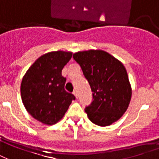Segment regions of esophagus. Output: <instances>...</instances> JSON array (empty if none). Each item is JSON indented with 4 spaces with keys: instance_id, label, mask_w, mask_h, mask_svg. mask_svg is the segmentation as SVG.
<instances>
[{
    "instance_id": "34e87169",
    "label": "esophagus",
    "mask_w": 159,
    "mask_h": 159,
    "mask_svg": "<svg viewBox=\"0 0 159 159\" xmlns=\"http://www.w3.org/2000/svg\"><path fill=\"white\" fill-rule=\"evenodd\" d=\"M73 94H74V95H75V96L76 98L78 97V94H77V91H76V90H74V92H73Z\"/></svg>"
}]
</instances>
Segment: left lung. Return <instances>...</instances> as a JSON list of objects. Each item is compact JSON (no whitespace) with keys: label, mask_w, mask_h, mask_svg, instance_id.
I'll return each instance as SVG.
<instances>
[{"label":"left lung","mask_w":159,"mask_h":159,"mask_svg":"<svg viewBox=\"0 0 159 159\" xmlns=\"http://www.w3.org/2000/svg\"><path fill=\"white\" fill-rule=\"evenodd\" d=\"M93 92V101L85 108L95 125L107 126L120 119L128 108L132 86L125 66L109 52L89 49L74 53Z\"/></svg>","instance_id":"left-lung-1"}]
</instances>
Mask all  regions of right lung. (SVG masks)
<instances>
[{"label": "right lung", "instance_id": "add662e5", "mask_svg": "<svg viewBox=\"0 0 159 159\" xmlns=\"http://www.w3.org/2000/svg\"><path fill=\"white\" fill-rule=\"evenodd\" d=\"M72 52L52 51L39 57L23 76L21 96L25 108L34 119L53 125L63 118L75 97L64 89L62 70Z\"/></svg>", "mask_w": 159, "mask_h": 159}]
</instances>
